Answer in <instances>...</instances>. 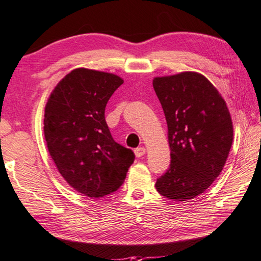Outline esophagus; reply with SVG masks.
<instances>
[{"instance_id":"obj_1","label":"esophagus","mask_w":261,"mask_h":261,"mask_svg":"<svg viewBox=\"0 0 261 261\" xmlns=\"http://www.w3.org/2000/svg\"><path fill=\"white\" fill-rule=\"evenodd\" d=\"M134 152H135L136 157H142L144 153H146V149H144L143 147H139V148L135 149Z\"/></svg>"}]
</instances>
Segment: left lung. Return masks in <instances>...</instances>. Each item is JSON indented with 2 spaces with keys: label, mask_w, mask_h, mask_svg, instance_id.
I'll use <instances>...</instances> for the list:
<instances>
[{
  "label": "left lung",
  "mask_w": 261,
  "mask_h": 261,
  "mask_svg": "<svg viewBox=\"0 0 261 261\" xmlns=\"http://www.w3.org/2000/svg\"><path fill=\"white\" fill-rule=\"evenodd\" d=\"M163 108L171 163L156 181L161 195L187 201L203 193L220 176L233 139L227 104L203 75L194 71L155 77Z\"/></svg>",
  "instance_id": "8db88e82"
}]
</instances>
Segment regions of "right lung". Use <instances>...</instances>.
Masks as SVG:
<instances>
[{"label": "right lung", "mask_w": 261, "mask_h": 261, "mask_svg": "<svg viewBox=\"0 0 261 261\" xmlns=\"http://www.w3.org/2000/svg\"><path fill=\"white\" fill-rule=\"evenodd\" d=\"M123 80L110 72L77 68L47 100L44 134L49 155L72 189L89 198L113 193L135 160L113 140L105 108Z\"/></svg>", "instance_id": "obj_1"}]
</instances>
